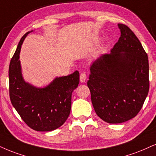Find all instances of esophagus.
I'll list each match as a JSON object with an SVG mask.
<instances>
[{"label": "esophagus", "mask_w": 156, "mask_h": 156, "mask_svg": "<svg viewBox=\"0 0 156 156\" xmlns=\"http://www.w3.org/2000/svg\"><path fill=\"white\" fill-rule=\"evenodd\" d=\"M86 79H87V74L85 72H82L80 74V82H84L86 81Z\"/></svg>", "instance_id": "1"}]
</instances>
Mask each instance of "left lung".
Returning <instances> with one entry per match:
<instances>
[{
    "instance_id": "obj_1",
    "label": "left lung",
    "mask_w": 156,
    "mask_h": 156,
    "mask_svg": "<svg viewBox=\"0 0 156 156\" xmlns=\"http://www.w3.org/2000/svg\"><path fill=\"white\" fill-rule=\"evenodd\" d=\"M118 25V42L111 53L102 55L93 63L87 83L95 113L110 124L137 116L150 87L147 53L129 27Z\"/></svg>"
}]
</instances>
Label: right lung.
<instances>
[{
	"instance_id": "1",
	"label": "right lung",
	"mask_w": 156,
	"mask_h": 156,
	"mask_svg": "<svg viewBox=\"0 0 156 156\" xmlns=\"http://www.w3.org/2000/svg\"><path fill=\"white\" fill-rule=\"evenodd\" d=\"M27 32L20 40L9 65V96L13 106L26 124L39 132L56 129L68 119L72 94L80 83V73L55 78L45 88L26 83L21 71L19 53Z\"/></svg>"
}]
</instances>
